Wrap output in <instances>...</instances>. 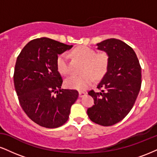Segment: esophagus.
I'll use <instances>...</instances> for the list:
<instances>
[{"label":"esophagus","instance_id":"34e87169","mask_svg":"<svg viewBox=\"0 0 157 157\" xmlns=\"http://www.w3.org/2000/svg\"><path fill=\"white\" fill-rule=\"evenodd\" d=\"M86 95V93L82 92V91H79V97H83Z\"/></svg>","mask_w":157,"mask_h":157}]
</instances>
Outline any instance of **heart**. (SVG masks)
I'll return each mask as SVG.
<instances>
[{
    "instance_id": "b5f03b06",
    "label": "heart",
    "mask_w": 157,
    "mask_h": 157,
    "mask_svg": "<svg viewBox=\"0 0 157 157\" xmlns=\"http://www.w3.org/2000/svg\"><path fill=\"white\" fill-rule=\"evenodd\" d=\"M73 55L85 63L83 71L81 75H73L65 81V85L69 89L85 90L94 82V77L101 79L107 72L109 65V57L105 52L96 54V52L88 46H79L73 51ZM57 68L63 75L70 73L68 56L62 53L57 57Z\"/></svg>"
}]
</instances>
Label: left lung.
Wrapping results in <instances>:
<instances>
[{
  "label": "left lung",
  "instance_id": "1",
  "mask_svg": "<svg viewBox=\"0 0 157 157\" xmlns=\"http://www.w3.org/2000/svg\"><path fill=\"white\" fill-rule=\"evenodd\" d=\"M97 46L108 54L109 65L97 85L102 91H89L94 105L87 113L95 123L110 126L121 121L132 109L141 88V67L133 48L120 40L108 39Z\"/></svg>",
  "mask_w": 157,
  "mask_h": 157
}]
</instances>
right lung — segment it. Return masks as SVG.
I'll use <instances>...</instances> for the list:
<instances>
[{
  "label": "right lung",
  "mask_w": 157,
  "mask_h": 157,
  "mask_svg": "<svg viewBox=\"0 0 157 157\" xmlns=\"http://www.w3.org/2000/svg\"><path fill=\"white\" fill-rule=\"evenodd\" d=\"M69 46L47 37L29 42L16 60L14 85L25 113L42 127L55 128L68 120L71 105L78 98L76 90L61 89L57 68L58 55Z\"/></svg>",
  "instance_id": "right-lung-1"
}]
</instances>
